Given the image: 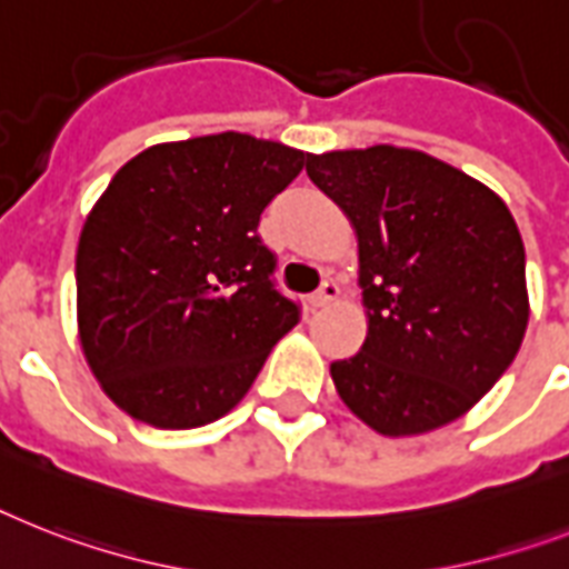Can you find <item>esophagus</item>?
I'll return each mask as SVG.
<instances>
[{"label": "esophagus", "instance_id": "esophagus-1", "mask_svg": "<svg viewBox=\"0 0 569 569\" xmlns=\"http://www.w3.org/2000/svg\"><path fill=\"white\" fill-rule=\"evenodd\" d=\"M336 298H339V283H336L332 277H327L325 283L318 286V292L312 295V303H316V307H327V303H332Z\"/></svg>", "mask_w": 569, "mask_h": 569}]
</instances>
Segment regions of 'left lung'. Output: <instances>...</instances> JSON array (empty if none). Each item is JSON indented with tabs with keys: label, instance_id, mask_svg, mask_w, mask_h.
Returning a JSON list of instances; mask_svg holds the SVG:
<instances>
[{
	"label": "left lung",
	"instance_id": "8db88e82",
	"mask_svg": "<svg viewBox=\"0 0 569 569\" xmlns=\"http://www.w3.org/2000/svg\"><path fill=\"white\" fill-rule=\"evenodd\" d=\"M307 174L359 237L368 336L330 365L350 412L382 436L461 418L515 362L526 251L509 207L436 157L395 146L309 154Z\"/></svg>",
	"mask_w": 569,
	"mask_h": 569
}]
</instances>
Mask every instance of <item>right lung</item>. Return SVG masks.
<instances>
[{"mask_svg":"<svg viewBox=\"0 0 569 569\" xmlns=\"http://www.w3.org/2000/svg\"><path fill=\"white\" fill-rule=\"evenodd\" d=\"M303 163L228 131L151 146L113 174L78 239V330L131 418L192 429L228 415L298 325L257 224Z\"/></svg>","mask_w":569,"mask_h":569,"instance_id":"1","label":"right lung"}]
</instances>
